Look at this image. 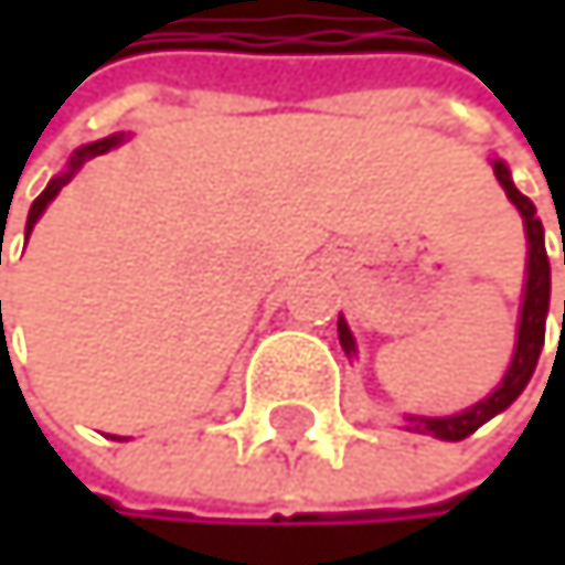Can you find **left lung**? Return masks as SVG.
Wrapping results in <instances>:
<instances>
[{"label": "left lung", "mask_w": 565, "mask_h": 565, "mask_svg": "<svg viewBox=\"0 0 565 565\" xmlns=\"http://www.w3.org/2000/svg\"><path fill=\"white\" fill-rule=\"evenodd\" d=\"M494 179L502 182L505 196L512 200V206L522 216L525 226V244H529V260H525V288H522V308H519V332H515V352L512 362L505 369L502 383H498L484 399L471 403L461 414H450V417H420V414H406V430L414 434H427L437 440H465L471 437L481 424H488L491 417H498L502 409H509L522 390L529 386L532 373H535V362L542 352V342H546V315H550V257H546V230H542V220L535 216V206L529 196L515 189L512 172L502 159H491ZM565 247V241H563ZM565 264V250H563ZM563 329H565V305H563ZM339 342L345 349V355H355V339L349 332V321L339 315Z\"/></svg>", "instance_id": "1"}]
</instances>
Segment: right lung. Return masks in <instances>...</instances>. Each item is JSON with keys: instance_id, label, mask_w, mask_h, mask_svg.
<instances>
[{"instance_id": "1", "label": "right lung", "mask_w": 565, "mask_h": 565, "mask_svg": "<svg viewBox=\"0 0 565 565\" xmlns=\"http://www.w3.org/2000/svg\"><path fill=\"white\" fill-rule=\"evenodd\" d=\"M131 135L128 131H118V135H107V138H97V141H90V145H81L77 151H74V156L67 159V169H63L60 175H53L50 182H46V189L40 192V196H36V203L30 206V216H26V241H30V233H33V226H36V220L46 213V206L56 200V192L63 189V185H67L77 172H81V166L87 162V159H97V156H104V151H111V148H118V145H125ZM2 308V305H0ZM115 440V437H111ZM121 440V437H118ZM128 440V437H125Z\"/></svg>"}]
</instances>
